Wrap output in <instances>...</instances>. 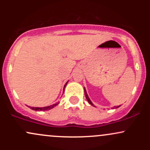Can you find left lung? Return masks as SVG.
<instances>
[{
	"label": "left lung",
	"mask_w": 150,
	"mask_h": 150,
	"mask_svg": "<svg viewBox=\"0 0 150 150\" xmlns=\"http://www.w3.org/2000/svg\"><path fill=\"white\" fill-rule=\"evenodd\" d=\"M85 97H86V99H87V100L88 101V102L89 103V104H90L91 105H92V106H94V104H92V101H91V100L90 99H89V97H88V95H87V92H86V90H85ZM120 106H114V108H118Z\"/></svg>",
	"instance_id": "1"
}]
</instances>
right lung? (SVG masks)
I'll return each instance as SVG.
<instances>
[{
    "label": "right lung",
    "mask_w": 150,
    "mask_h": 150,
    "mask_svg": "<svg viewBox=\"0 0 150 150\" xmlns=\"http://www.w3.org/2000/svg\"><path fill=\"white\" fill-rule=\"evenodd\" d=\"M68 82H67L66 83H65V85H64L63 90L65 89V86H66L67 83H68ZM58 103H57V104L51 105V106H46V107H32V106H29V107H30L31 109L34 110V111H47V110H50V109H51V108H53L54 106H56V105H58Z\"/></svg>",
    "instance_id": "right-lung-1"
}]
</instances>
